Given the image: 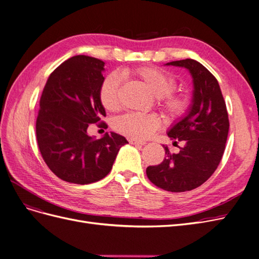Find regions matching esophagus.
I'll use <instances>...</instances> for the list:
<instances>
[{
	"instance_id": "obj_1",
	"label": "esophagus",
	"mask_w": 259,
	"mask_h": 259,
	"mask_svg": "<svg viewBox=\"0 0 259 259\" xmlns=\"http://www.w3.org/2000/svg\"><path fill=\"white\" fill-rule=\"evenodd\" d=\"M128 142L132 145H140V146L146 145V142H143V140H138V139H134V138H130Z\"/></svg>"
}]
</instances>
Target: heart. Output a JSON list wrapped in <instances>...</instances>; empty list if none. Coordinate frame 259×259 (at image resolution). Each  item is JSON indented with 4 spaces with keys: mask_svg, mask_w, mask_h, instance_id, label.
Instances as JSON below:
<instances>
[{
    "mask_svg": "<svg viewBox=\"0 0 259 259\" xmlns=\"http://www.w3.org/2000/svg\"><path fill=\"white\" fill-rule=\"evenodd\" d=\"M124 76H133L142 82L152 96L160 99L162 108L170 116H180L189 107V98L186 95H171L175 89V80L166 72L154 67H142L134 70L125 69ZM120 88V77L116 74L107 76L99 90V99L107 110L117 108V92ZM161 121L153 114L128 113L117 117L114 127L121 134L134 138L145 139L160 127Z\"/></svg>",
    "mask_w": 259,
    "mask_h": 259,
    "instance_id": "heart-1",
    "label": "heart"
}]
</instances>
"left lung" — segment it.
<instances>
[{
	"label": "left lung",
	"instance_id": "left-lung-1",
	"mask_svg": "<svg viewBox=\"0 0 259 259\" xmlns=\"http://www.w3.org/2000/svg\"><path fill=\"white\" fill-rule=\"evenodd\" d=\"M164 66L185 68L192 77L191 104L167 131L174 144L185 145L178 153L164 147L163 162L148 166L146 173L163 190L184 192L204 184L217 168L228 137V112L215 76L199 61L183 59Z\"/></svg>",
	"mask_w": 259,
	"mask_h": 259
}]
</instances>
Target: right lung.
<instances>
[{"mask_svg": "<svg viewBox=\"0 0 259 259\" xmlns=\"http://www.w3.org/2000/svg\"><path fill=\"white\" fill-rule=\"evenodd\" d=\"M104 71L103 60L77 55L54 70L42 92L37 145L50 169L65 182L88 185L103 179L120 148L128 144L114 132L100 139L88 133L90 124L106 116L99 99Z\"/></svg>", "mask_w": 259, "mask_h": 259, "instance_id": "obj_1", "label": "right lung"}]
</instances>
